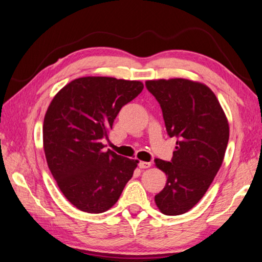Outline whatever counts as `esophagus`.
Instances as JSON below:
<instances>
[{"instance_id":"34e87169","label":"esophagus","mask_w":262,"mask_h":262,"mask_svg":"<svg viewBox=\"0 0 262 262\" xmlns=\"http://www.w3.org/2000/svg\"><path fill=\"white\" fill-rule=\"evenodd\" d=\"M138 166H139V168L144 169V168H149V167L152 166V164H151V162H148V161H140Z\"/></svg>"}]
</instances>
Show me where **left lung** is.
I'll use <instances>...</instances> for the list:
<instances>
[{
    "instance_id": "1",
    "label": "left lung",
    "mask_w": 262,
    "mask_h": 262,
    "mask_svg": "<svg viewBox=\"0 0 262 262\" xmlns=\"http://www.w3.org/2000/svg\"><path fill=\"white\" fill-rule=\"evenodd\" d=\"M147 91L159 102L169 137H177L170 161L156 159L167 175L157 194V207L167 216H178L199 203L224 159L229 123L213 92L186 79L149 80Z\"/></svg>"
}]
</instances>
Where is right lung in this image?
I'll return each instance as SVG.
<instances>
[{
  "instance_id": "add662e5",
  "label": "right lung",
  "mask_w": 262,
  "mask_h": 262,
  "mask_svg": "<svg viewBox=\"0 0 262 262\" xmlns=\"http://www.w3.org/2000/svg\"><path fill=\"white\" fill-rule=\"evenodd\" d=\"M140 81L85 76L53 97L42 125L49 168L66 199L81 211L101 213L117 202L138 160L104 152L115 118L143 91Z\"/></svg>"
}]
</instances>
